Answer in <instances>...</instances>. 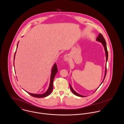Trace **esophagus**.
<instances>
[{
  "label": "esophagus",
  "mask_w": 124,
  "mask_h": 124,
  "mask_svg": "<svg viewBox=\"0 0 124 124\" xmlns=\"http://www.w3.org/2000/svg\"><path fill=\"white\" fill-rule=\"evenodd\" d=\"M63 59H64V61H68L69 60V56L68 55H64Z\"/></svg>",
  "instance_id": "obj_1"
}]
</instances>
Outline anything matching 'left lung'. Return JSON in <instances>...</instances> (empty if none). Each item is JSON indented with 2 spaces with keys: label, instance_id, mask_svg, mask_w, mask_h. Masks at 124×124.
Wrapping results in <instances>:
<instances>
[{
  "label": "left lung",
  "instance_id": "obj_1",
  "mask_svg": "<svg viewBox=\"0 0 124 124\" xmlns=\"http://www.w3.org/2000/svg\"><path fill=\"white\" fill-rule=\"evenodd\" d=\"M96 40L97 41H99V42H101V43L102 44V45H103V46H104V49H105V53H106V67H105V76H104V79H103V81L102 82V83H101V84H100V86L101 85V84L103 83V82H104V80H105V77H106V62H107V59H108V52H107V47H106V40H105V39H104V37L103 36V35L101 34H100V33H99V35L98 36V37H97V38H96ZM70 85V89H71V92L73 93L74 94H75V95H76V96H80V97H85V96H83V95H81V94H79V93H76L73 89V88H72V87H71V85L70 84H69ZM99 87V86L97 88V89ZM96 89V90H97ZM95 90V91H96ZM94 91V92H95Z\"/></svg>",
  "mask_w": 124,
  "mask_h": 124
}]
</instances>
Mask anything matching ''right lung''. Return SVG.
Listing matches in <instances>:
<instances>
[{"label": "right lung", "mask_w": 124, "mask_h": 124, "mask_svg": "<svg viewBox=\"0 0 124 124\" xmlns=\"http://www.w3.org/2000/svg\"><path fill=\"white\" fill-rule=\"evenodd\" d=\"M18 43L17 44V49L18 48ZM16 51L14 55V61L15 60V54H16ZM58 71V68L57 67V64L56 63H54V64L53 65V67L52 68V71H51V78H50V85L49 86V88L48 89V90H47V91L43 93V94H34V93H30L29 92H27L29 94H30L33 97H37V98H43V97H46L47 96H48L49 95H50L51 94V93L52 92L53 90V80L54 78L55 77V76L56 75V74L57 73Z\"/></svg>", "instance_id": "1"}]
</instances>
